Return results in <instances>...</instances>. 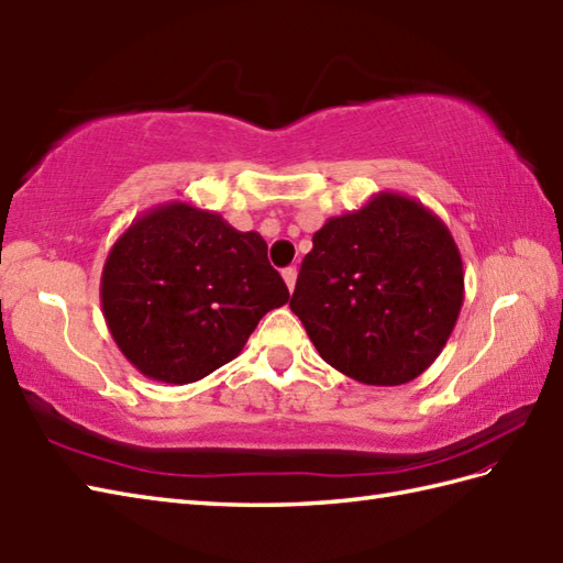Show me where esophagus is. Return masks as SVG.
I'll use <instances>...</instances> for the list:
<instances>
[{
    "mask_svg": "<svg viewBox=\"0 0 563 563\" xmlns=\"http://www.w3.org/2000/svg\"><path fill=\"white\" fill-rule=\"evenodd\" d=\"M282 277H284V282H286V289L294 291V289H296V279H298V269H296V267H286V269L282 272Z\"/></svg>",
    "mask_w": 563,
    "mask_h": 563,
    "instance_id": "1",
    "label": "esophagus"
}]
</instances>
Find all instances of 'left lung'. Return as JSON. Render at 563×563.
<instances>
[{
    "label": "left lung",
    "mask_w": 563,
    "mask_h": 563,
    "mask_svg": "<svg viewBox=\"0 0 563 563\" xmlns=\"http://www.w3.org/2000/svg\"><path fill=\"white\" fill-rule=\"evenodd\" d=\"M465 301L460 250L417 199L378 192L313 235L291 310L322 361L366 385L427 371Z\"/></svg>",
    "instance_id": "1"
}]
</instances>
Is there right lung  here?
<instances>
[{"instance_id":"right-lung-1","label":"right lung","mask_w":563,"mask_h":563,"mask_svg":"<svg viewBox=\"0 0 563 563\" xmlns=\"http://www.w3.org/2000/svg\"><path fill=\"white\" fill-rule=\"evenodd\" d=\"M289 301L267 243L190 202L152 207L112 243L101 308L142 376L185 385L243 352L260 318Z\"/></svg>"}]
</instances>
